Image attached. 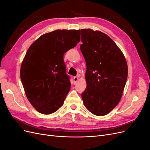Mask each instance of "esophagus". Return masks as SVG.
I'll return each instance as SVG.
<instances>
[{
    "label": "esophagus",
    "mask_w": 150,
    "mask_h": 150,
    "mask_svg": "<svg viewBox=\"0 0 150 150\" xmlns=\"http://www.w3.org/2000/svg\"><path fill=\"white\" fill-rule=\"evenodd\" d=\"M78 79H79V78H78V76H74V78H73V80H74V82L76 83L77 81H78Z\"/></svg>",
    "instance_id": "1"
}]
</instances>
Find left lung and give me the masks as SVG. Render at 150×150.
Wrapping results in <instances>:
<instances>
[{
    "label": "left lung",
    "instance_id": "1",
    "mask_svg": "<svg viewBox=\"0 0 150 150\" xmlns=\"http://www.w3.org/2000/svg\"><path fill=\"white\" fill-rule=\"evenodd\" d=\"M79 31L87 84L81 96L91 112L104 116L120 101L128 77V66L123 54L108 35L91 29Z\"/></svg>",
    "mask_w": 150,
    "mask_h": 150
}]
</instances>
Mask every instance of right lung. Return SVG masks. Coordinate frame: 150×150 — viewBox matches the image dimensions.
Here are the masks:
<instances>
[{
    "label": "right lung",
    "instance_id": "obj_1",
    "mask_svg": "<svg viewBox=\"0 0 150 150\" xmlns=\"http://www.w3.org/2000/svg\"><path fill=\"white\" fill-rule=\"evenodd\" d=\"M79 30H56L31 44L22 61L21 79L28 100L44 115L58 110L71 88L64 54L80 41Z\"/></svg>",
    "mask_w": 150,
    "mask_h": 150
}]
</instances>
